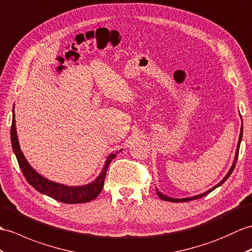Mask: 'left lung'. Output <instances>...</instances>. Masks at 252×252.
<instances>
[{
	"label": "left lung",
	"mask_w": 252,
	"mask_h": 252,
	"mask_svg": "<svg viewBox=\"0 0 252 252\" xmlns=\"http://www.w3.org/2000/svg\"><path fill=\"white\" fill-rule=\"evenodd\" d=\"M242 138H243V125H242V127H241V134H239V138H238V144H237V148H236V154H235V159H234V162H233V165L231 166V168H230V171L227 172V174L225 175V177L222 179L220 183L218 184V185H216L215 187H213L212 189H209L208 191H206V192H204V193H202V194H198V195H195V196H192V197H186V198H173V197H169V196H167V195H165V194H163V193H161L159 190L158 189H156V191H157V194H158V196H159L161 200H163V201H167V202H173V203H181V202H189V201H192V200H197V198H201V197H203V196H205V195H207L209 192H212V191H214L216 188H218L219 186H221L222 184L224 183V181L230 177V175L232 174V172L234 171V167H235V165H236V161H237V158H238V151H239V146H241V142H242Z\"/></svg>",
	"instance_id": "left-lung-1"
}]
</instances>
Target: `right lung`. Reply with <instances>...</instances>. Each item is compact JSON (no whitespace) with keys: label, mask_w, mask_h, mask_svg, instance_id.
Here are the masks:
<instances>
[{"label":"right lung","mask_w":252,"mask_h":252,"mask_svg":"<svg viewBox=\"0 0 252 252\" xmlns=\"http://www.w3.org/2000/svg\"><path fill=\"white\" fill-rule=\"evenodd\" d=\"M14 108H13V122H11V127H10L11 147H13V150L16 155L17 161H18V164L23 174V176L26 177L28 183L38 192L55 198L56 201H59L65 204L87 203L97 197V195L101 193L103 189L104 180H105V176H106V172H107L109 163L113 161L114 158L117 156V154H118V151H117L116 154H112L107 157L106 161H105L104 167L102 168L101 174L98 175L94 181H92V183L88 185L71 187V186L61 185V184L55 183V181L46 179L42 176V175H39L36 171H35L30 164H29V162L27 161L25 156L22 154L19 146V142H18V136H17Z\"/></svg>","instance_id":"add662e5"}]
</instances>
